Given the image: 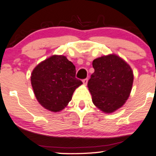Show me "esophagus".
<instances>
[{
  "instance_id": "obj_1",
  "label": "esophagus",
  "mask_w": 156,
  "mask_h": 156,
  "mask_svg": "<svg viewBox=\"0 0 156 156\" xmlns=\"http://www.w3.org/2000/svg\"><path fill=\"white\" fill-rule=\"evenodd\" d=\"M82 81H83V84L87 85V82H88V78H85V79H83Z\"/></svg>"
}]
</instances>
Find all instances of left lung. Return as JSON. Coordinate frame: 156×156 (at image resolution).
Listing matches in <instances>:
<instances>
[{"label":"left lung","instance_id":"left-lung-1","mask_svg":"<svg viewBox=\"0 0 156 156\" xmlns=\"http://www.w3.org/2000/svg\"><path fill=\"white\" fill-rule=\"evenodd\" d=\"M95 72L87 86L94 105L105 113L121 108L129 98L133 83V72L119 55L109 54L92 61Z\"/></svg>","mask_w":156,"mask_h":156}]
</instances>
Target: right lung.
<instances>
[{"mask_svg":"<svg viewBox=\"0 0 156 156\" xmlns=\"http://www.w3.org/2000/svg\"><path fill=\"white\" fill-rule=\"evenodd\" d=\"M75 73V65L64 55H53L37 64L31 74V84L39 104L53 112L64 109L83 83Z\"/></svg>","mask_w":156,"mask_h":156,"instance_id":"obj_1","label":"right lung"}]
</instances>
